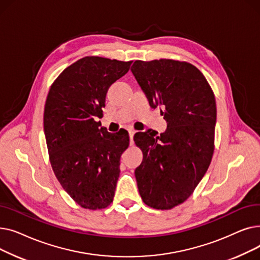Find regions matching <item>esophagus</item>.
<instances>
[{
  "mask_svg": "<svg viewBox=\"0 0 260 260\" xmlns=\"http://www.w3.org/2000/svg\"><path fill=\"white\" fill-rule=\"evenodd\" d=\"M136 132L134 131H129V140H131V144L134 143V135H135Z\"/></svg>",
  "mask_w": 260,
  "mask_h": 260,
  "instance_id": "esophagus-1",
  "label": "esophagus"
}]
</instances>
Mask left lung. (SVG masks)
<instances>
[{"label": "left lung", "mask_w": 260, "mask_h": 260, "mask_svg": "<svg viewBox=\"0 0 260 260\" xmlns=\"http://www.w3.org/2000/svg\"><path fill=\"white\" fill-rule=\"evenodd\" d=\"M131 71L152 108L159 107L166 133L146 131L134 140L143 153L135 176L148 207L170 210L185 201L209 169L214 152L216 102L194 65L169 59L135 61Z\"/></svg>", "instance_id": "8db88e82"}]
</instances>
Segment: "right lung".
<instances>
[{"label": "right lung", "instance_id": "add662e5", "mask_svg": "<svg viewBox=\"0 0 260 260\" xmlns=\"http://www.w3.org/2000/svg\"><path fill=\"white\" fill-rule=\"evenodd\" d=\"M132 62L82 58L61 73L47 95L44 134L51 167L66 193L84 209H104L115 195L128 133H108L94 118L102 115L109 86Z\"/></svg>", "mask_w": 260, "mask_h": 260}]
</instances>
